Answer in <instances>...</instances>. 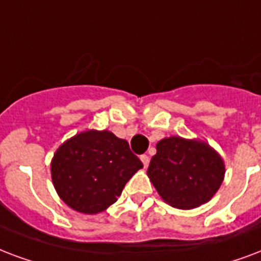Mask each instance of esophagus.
Here are the masks:
<instances>
[{"mask_svg": "<svg viewBox=\"0 0 261 261\" xmlns=\"http://www.w3.org/2000/svg\"><path fill=\"white\" fill-rule=\"evenodd\" d=\"M141 162L144 163V167L146 168V167L149 166V156H148V154H142V156H141Z\"/></svg>", "mask_w": 261, "mask_h": 261, "instance_id": "34e87169", "label": "esophagus"}]
</instances>
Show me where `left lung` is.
I'll return each mask as SVG.
<instances>
[{"mask_svg":"<svg viewBox=\"0 0 261 261\" xmlns=\"http://www.w3.org/2000/svg\"><path fill=\"white\" fill-rule=\"evenodd\" d=\"M148 175L160 197L179 210L210 201L223 182L224 163L210 145L180 137L162 139Z\"/></svg>","mask_w":261,"mask_h":261,"instance_id":"8db88e82","label":"left lung"}]
</instances>
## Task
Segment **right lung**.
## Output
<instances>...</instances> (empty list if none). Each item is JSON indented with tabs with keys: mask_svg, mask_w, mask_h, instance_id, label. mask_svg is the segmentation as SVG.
Here are the masks:
<instances>
[{
	"mask_svg": "<svg viewBox=\"0 0 261 261\" xmlns=\"http://www.w3.org/2000/svg\"><path fill=\"white\" fill-rule=\"evenodd\" d=\"M142 167L126 139L107 130H89L57 149L51 160V179L67 205L93 215L112 205Z\"/></svg>",
	"mask_w": 261,
	"mask_h": 261,
	"instance_id": "right-lung-1",
	"label": "right lung"
}]
</instances>
